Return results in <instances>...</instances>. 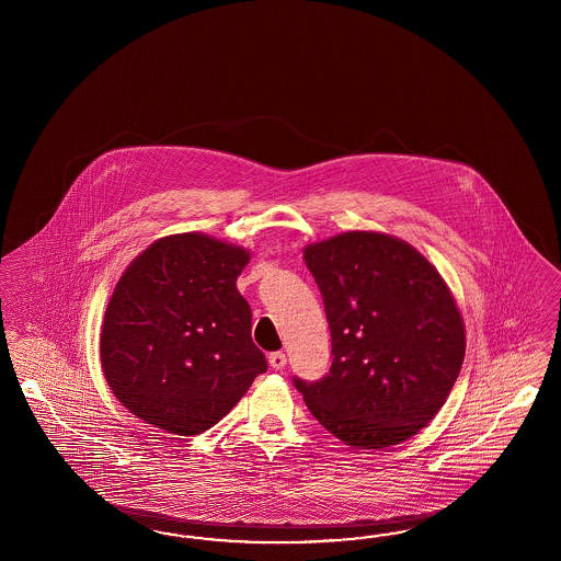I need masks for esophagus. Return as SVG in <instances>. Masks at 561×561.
Returning <instances> with one entry per match:
<instances>
[{
  "label": "esophagus",
  "mask_w": 561,
  "mask_h": 561,
  "mask_svg": "<svg viewBox=\"0 0 561 561\" xmlns=\"http://www.w3.org/2000/svg\"><path fill=\"white\" fill-rule=\"evenodd\" d=\"M286 362H288V357H286L284 352H272L270 354V366L275 368V370H282L286 366Z\"/></svg>",
  "instance_id": "esophagus-1"
}]
</instances>
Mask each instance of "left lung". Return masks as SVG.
Returning a JSON list of instances; mask_svg holds the SVG:
<instances>
[{
    "label": "left lung",
    "mask_w": 561,
    "mask_h": 561,
    "mask_svg": "<svg viewBox=\"0 0 561 561\" xmlns=\"http://www.w3.org/2000/svg\"><path fill=\"white\" fill-rule=\"evenodd\" d=\"M323 296L331 368L294 376L306 408L345 444L385 448L434 420L465 359V329L440 273L408 242L345 232L310 244Z\"/></svg>",
    "instance_id": "obj_1"
}]
</instances>
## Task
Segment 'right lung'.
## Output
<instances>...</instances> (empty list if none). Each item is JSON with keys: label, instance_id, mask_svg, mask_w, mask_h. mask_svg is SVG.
<instances>
[{"label": "right lung", "instance_id": "add662e5", "mask_svg": "<svg viewBox=\"0 0 561 561\" xmlns=\"http://www.w3.org/2000/svg\"><path fill=\"white\" fill-rule=\"evenodd\" d=\"M244 249L204 234L153 242L123 273L106 306L102 373L144 422L193 436L218 424L267 373L237 289Z\"/></svg>", "mask_w": 561, "mask_h": 561}]
</instances>
